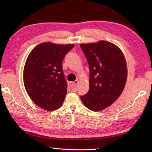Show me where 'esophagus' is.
I'll return each mask as SVG.
<instances>
[{"mask_svg": "<svg viewBox=\"0 0 152 152\" xmlns=\"http://www.w3.org/2000/svg\"><path fill=\"white\" fill-rule=\"evenodd\" d=\"M79 81L78 80H75L74 82H69V88L72 90V91H76L78 88V83Z\"/></svg>", "mask_w": 152, "mask_h": 152, "instance_id": "obj_1", "label": "esophagus"}]
</instances>
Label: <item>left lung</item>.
Instances as JSON below:
<instances>
[{
	"label": "left lung",
	"mask_w": 152,
	"mask_h": 152,
	"mask_svg": "<svg viewBox=\"0 0 152 152\" xmlns=\"http://www.w3.org/2000/svg\"><path fill=\"white\" fill-rule=\"evenodd\" d=\"M89 69V89L80 96L87 108L98 112L110 106L121 95L127 80L122 51L106 41L80 44Z\"/></svg>",
	"instance_id": "1"
}]
</instances>
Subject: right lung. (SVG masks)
<instances>
[{"mask_svg": "<svg viewBox=\"0 0 152 152\" xmlns=\"http://www.w3.org/2000/svg\"><path fill=\"white\" fill-rule=\"evenodd\" d=\"M74 46L44 42L28 55L23 70L24 86L39 107L51 111L62 105L67 93L62 61Z\"/></svg>", "mask_w": 152, "mask_h": 152, "instance_id": "1", "label": "right lung"}]
</instances>
